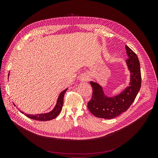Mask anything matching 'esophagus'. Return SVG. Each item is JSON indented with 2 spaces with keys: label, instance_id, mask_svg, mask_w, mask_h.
<instances>
[{
  "label": "esophagus",
  "instance_id": "esophagus-1",
  "mask_svg": "<svg viewBox=\"0 0 158 158\" xmlns=\"http://www.w3.org/2000/svg\"><path fill=\"white\" fill-rule=\"evenodd\" d=\"M88 79H89V77H88V76H87V75H85V76H82V79H81V80H82V81H87Z\"/></svg>",
  "mask_w": 158,
  "mask_h": 158
}]
</instances>
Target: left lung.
<instances>
[{
    "mask_svg": "<svg viewBox=\"0 0 158 158\" xmlns=\"http://www.w3.org/2000/svg\"><path fill=\"white\" fill-rule=\"evenodd\" d=\"M126 49L128 56L126 64L131 73V80L129 86L120 94L109 98L105 96L99 84L90 82L93 91L87 107L97 118L109 119L119 116L129 109L141 88V74L138 57L127 46H126Z\"/></svg>",
    "mask_w": 158,
    "mask_h": 158,
    "instance_id": "obj_1",
    "label": "left lung"
}]
</instances>
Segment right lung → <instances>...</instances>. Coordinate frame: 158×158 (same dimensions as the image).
Returning <instances> with one entry per match:
<instances>
[{"instance_id": "1", "label": "right lung", "mask_w": 158, "mask_h": 158, "mask_svg": "<svg viewBox=\"0 0 158 158\" xmlns=\"http://www.w3.org/2000/svg\"><path fill=\"white\" fill-rule=\"evenodd\" d=\"M67 89H65V90L59 94L58 99H57V101L56 103V105L55 106V107L53 109V110L48 113H46V114H36V115H31V114H25V115L32 119H34V120H37V121H50L51 119H53L54 118H56L60 113V112L62 108V106H63V101H64V94L65 93ZM22 114H24V112L20 111Z\"/></svg>"}]
</instances>
